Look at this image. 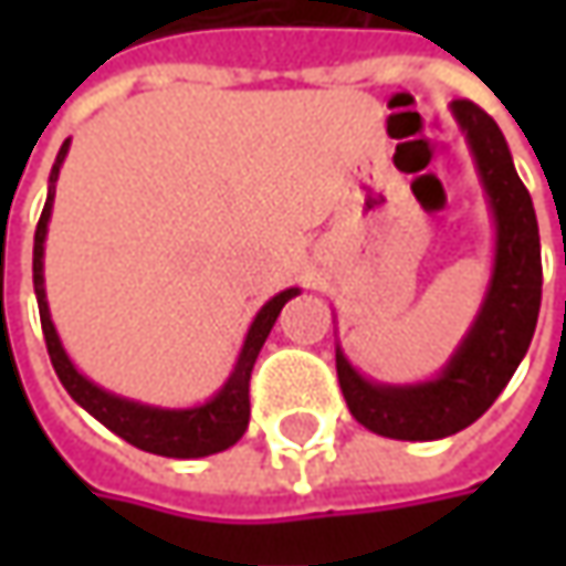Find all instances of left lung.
<instances>
[{"label":"left lung","mask_w":566,"mask_h":566,"mask_svg":"<svg viewBox=\"0 0 566 566\" xmlns=\"http://www.w3.org/2000/svg\"><path fill=\"white\" fill-rule=\"evenodd\" d=\"M453 116L467 132L497 220V258L482 315L444 375L419 387H378L359 378L337 353L339 390L349 412L368 431L394 441H438L475 422L526 356L542 305L538 223L507 142L472 99H453Z\"/></svg>","instance_id":"8db88e82"}]
</instances>
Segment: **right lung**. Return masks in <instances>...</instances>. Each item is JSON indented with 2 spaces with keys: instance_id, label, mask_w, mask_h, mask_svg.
Masks as SVG:
<instances>
[{
  "instance_id": "obj_1",
  "label": "right lung",
  "mask_w": 566,
  "mask_h": 566,
  "mask_svg": "<svg viewBox=\"0 0 566 566\" xmlns=\"http://www.w3.org/2000/svg\"><path fill=\"white\" fill-rule=\"evenodd\" d=\"M69 154V142L62 144L59 157H55L53 172H50V195H46V207L40 213V223L33 232V293H36V305H40V327H43V339H46V353L53 361L55 375L62 380V387L72 394V400L81 402L97 422H103L109 431H116L122 441H128L138 450L157 453V457H176V460H195V457H210L232 447L249 428L251 402H249V380L254 359L264 346V339L271 334L273 321L280 315V308L293 298L298 290H286V293L273 295L271 302L258 312L254 324H251L242 356L235 361V371L227 380V387L205 406L198 409H154V406H142V402L122 400L106 390H99L97 384L77 375L75 365L69 361L62 343L55 337L53 321H50V308H46V290H43V239H46V223H50V210H53L55 179H59V166Z\"/></svg>"
}]
</instances>
